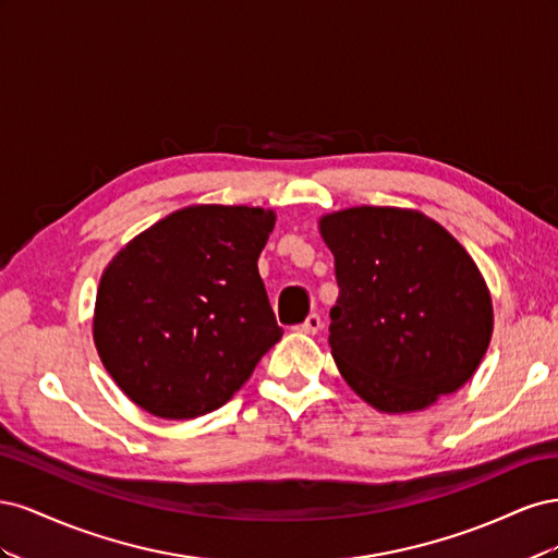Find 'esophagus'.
<instances>
[{
  "label": "esophagus",
  "mask_w": 558,
  "mask_h": 558,
  "mask_svg": "<svg viewBox=\"0 0 558 558\" xmlns=\"http://www.w3.org/2000/svg\"><path fill=\"white\" fill-rule=\"evenodd\" d=\"M320 330V316L318 314H310L305 318V324L298 326V332H305V335H316Z\"/></svg>",
  "instance_id": "obj_1"
}]
</instances>
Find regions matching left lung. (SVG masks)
I'll return each instance as SVG.
<instances>
[{"mask_svg": "<svg viewBox=\"0 0 558 558\" xmlns=\"http://www.w3.org/2000/svg\"><path fill=\"white\" fill-rule=\"evenodd\" d=\"M340 298L330 353L344 381L386 414L426 410L480 367L494 332L477 263L416 209L349 207L318 218Z\"/></svg>", "mask_w": 558, "mask_h": 558, "instance_id": "left-lung-1", "label": "left lung"}]
</instances>
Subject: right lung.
Returning <instances> with one entry per match:
<instances>
[{
    "mask_svg": "<svg viewBox=\"0 0 558 558\" xmlns=\"http://www.w3.org/2000/svg\"><path fill=\"white\" fill-rule=\"evenodd\" d=\"M275 221L263 207H183L111 258L93 340L134 404L160 418L214 412L281 340L258 275Z\"/></svg>",
    "mask_w": 558,
    "mask_h": 558,
    "instance_id": "add662e5",
    "label": "right lung"
}]
</instances>
